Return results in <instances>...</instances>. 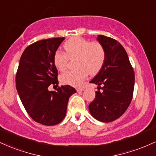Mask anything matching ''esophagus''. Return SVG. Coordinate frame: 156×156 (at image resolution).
<instances>
[{
  "label": "esophagus",
  "instance_id": "34e87169",
  "mask_svg": "<svg viewBox=\"0 0 156 156\" xmlns=\"http://www.w3.org/2000/svg\"><path fill=\"white\" fill-rule=\"evenodd\" d=\"M84 89H85V88H84V87H80V88H77L76 90L78 91V92H82V91H83Z\"/></svg>",
  "mask_w": 156,
  "mask_h": 156
}]
</instances>
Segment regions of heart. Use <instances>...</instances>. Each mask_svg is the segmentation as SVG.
I'll return each instance as SVG.
<instances>
[{"label":"heart","mask_w":156,"mask_h":156,"mask_svg":"<svg viewBox=\"0 0 156 156\" xmlns=\"http://www.w3.org/2000/svg\"><path fill=\"white\" fill-rule=\"evenodd\" d=\"M66 53L58 50L53 55V62L59 71L67 69L69 60L76 58V69L67 71L60 77L64 84L79 87L88 76L101 71L105 63L106 52L104 46L98 41L91 42L82 37H73L64 43Z\"/></svg>","instance_id":"heart-1"}]
</instances>
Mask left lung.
<instances>
[{"mask_svg": "<svg viewBox=\"0 0 156 156\" xmlns=\"http://www.w3.org/2000/svg\"><path fill=\"white\" fill-rule=\"evenodd\" d=\"M98 40L104 46L106 57L101 71L90 81L99 87L89 110L98 120L110 122L120 117L129 106L135 75L128 54L119 42L103 35H98Z\"/></svg>", "mask_w": 156, "mask_h": 156, "instance_id": "obj_1", "label": "left lung"}]
</instances>
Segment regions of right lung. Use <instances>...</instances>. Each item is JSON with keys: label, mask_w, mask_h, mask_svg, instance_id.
<instances>
[{"label": "right lung", "mask_w": 156, "mask_h": 156, "mask_svg": "<svg viewBox=\"0 0 156 156\" xmlns=\"http://www.w3.org/2000/svg\"><path fill=\"white\" fill-rule=\"evenodd\" d=\"M64 37L46 39L30 44L23 51L16 74V89L27 113L37 122L58 124L65 117L69 97L76 90L69 85L49 91L58 85V70L53 62L55 52Z\"/></svg>", "instance_id": "obj_1"}]
</instances>
